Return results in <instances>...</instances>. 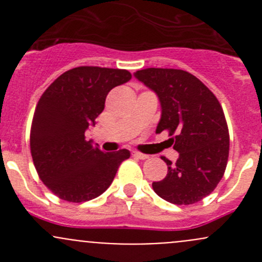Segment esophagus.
I'll list each match as a JSON object with an SVG mask.
<instances>
[{"label": "esophagus", "instance_id": "34e87169", "mask_svg": "<svg viewBox=\"0 0 262 262\" xmlns=\"http://www.w3.org/2000/svg\"><path fill=\"white\" fill-rule=\"evenodd\" d=\"M132 156L136 158H139V160H147L148 158L147 155H144V153H141V152H137V150H133V152H132Z\"/></svg>", "mask_w": 262, "mask_h": 262}]
</instances>
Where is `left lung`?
Instances as JSON below:
<instances>
[{"label":"left lung","mask_w":262,"mask_h":262,"mask_svg":"<svg viewBox=\"0 0 262 262\" xmlns=\"http://www.w3.org/2000/svg\"><path fill=\"white\" fill-rule=\"evenodd\" d=\"M157 94L161 120L156 133L168 132L176 163L163 157L167 176L153 182L156 194L176 205H190L210 194L224 175L229 133L218 99L191 73L175 68H146L134 73Z\"/></svg>","instance_id":"8db88e82"}]
</instances>
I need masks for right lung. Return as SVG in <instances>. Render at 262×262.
<instances>
[{
    "instance_id": "1",
    "label": "right lung",
    "mask_w": 262,
    "mask_h": 262,
    "mask_svg": "<svg viewBox=\"0 0 262 262\" xmlns=\"http://www.w3.org/2000/svg\"><path fill=\"white\" fill-rule=\"evenodd\" d=\"M130 78L126 70L82 66L60 75L39 99L30 130L31 157L40 180L59 199H95L130 157L128 149L104 153L84 139L110 90Z\"/></svg>"
}]
</instances>
